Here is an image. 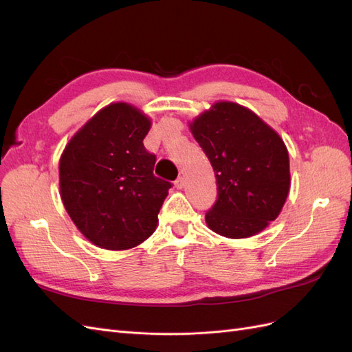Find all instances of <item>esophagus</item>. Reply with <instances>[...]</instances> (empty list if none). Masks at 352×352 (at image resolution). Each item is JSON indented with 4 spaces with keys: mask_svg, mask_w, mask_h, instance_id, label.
<instances>
[{
    "mask_svg": "<svg viewBox=\"0 0 352 352\" xmlns=\"http://www.w3.org/2000/svg\"><path fill=\"white\" fill-rule=\"evenodd\" d=\"M175 186H176L177 189H182V188L185 186V180H184V177H182V176H179V177L176 179Z\"/></svg>",
    "mask_w": 352,
    "mask_h": 352,
    "instance_id": "34e87169",
    "label": "esophagus"
}]
</instances>
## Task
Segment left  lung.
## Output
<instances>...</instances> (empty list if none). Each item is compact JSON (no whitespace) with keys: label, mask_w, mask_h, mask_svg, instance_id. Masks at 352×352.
I'll list each match as a JSON object with an SVG mask.
<instances>
[{"label":"left lung","mask_w":352,"mask_h":352,"mask_svg":"<svg viewBox=\"0 0 352 352\" xmlns=\"http://www.w3.org/2000/svg\"><path fill=\"white\" fill-rule=\"evenodd\" d=\"M217 180L208 228L226 238H248L279 216L289 192V155L270 126L235 102H216L190 123Z\"/></svg>","instance_id":"8db88e82"}]
</instances>
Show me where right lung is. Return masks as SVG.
<instances>
[{
	"label": "right lung",
	"mask_w": 352,
	"mask_h": 352,
	"mask_svg": "<svg viewBox=\"0 0 352 352\" xmlns=\"http://www.w3.org/2000/svg\"><path fill=\"white\" fill-rule=\"evenodd\" d=\"M151 122L110 104L72 138L60 160L61 199L74 225L105 250H127L153 235L172 184L154 175L144 138Z\"/></svg>",
	"instance_id": "add662e5"
}]
</instances>
